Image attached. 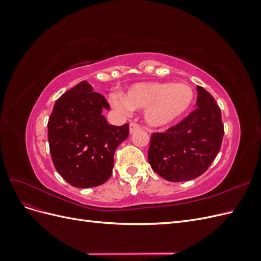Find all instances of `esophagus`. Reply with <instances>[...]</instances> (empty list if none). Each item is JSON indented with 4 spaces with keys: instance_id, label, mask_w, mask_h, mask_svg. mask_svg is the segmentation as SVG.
<instances>
[{
    "instance_id": "1",
    "label": "esophagus",
    "mask_w": 261,
    "mask_h": 261,
    "mask_svg": "<svg viewBox=\"0 0 261 261\" xmlns=\"http://www.w3.org/2000/svg\"><path fill=\"white\" fill-rule=\"evenodd\" d=\"M139 128H140V125L137 124V123L132 122V123L129 124V132H130V134L134 133L135 130H137V129H139Z\"/></svg>"
}]
</instances>
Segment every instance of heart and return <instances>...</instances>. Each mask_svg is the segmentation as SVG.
<instances>
[{
    "label": "heart",
    "mask_w": 261,
    "mask_h": 261,
    "mask_svg": "<svg viewBox=\"0 0 261 261\" xmlns=\"http://www.w3.org/2000/svg\"><path fill=\"white\" fill-rule=\"evenodd\" d=\"M194 98V90L186 84L139 83L130 86L124 97L112 93L110 101L114 109L124 114L146 109V122L160 127L184 115L192 107Z\"/></svg>",
    "instance_id": "1"
}]
</instances>
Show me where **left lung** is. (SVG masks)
Wrapping results in <instances>:
<instances>
[{
	"instance_id": "left-lung-1",
	"label": "left lung",
	"mask_w": 261,
	"mask_h": 261,
	"mask_svg": "<svg viewBox=\"0 0 261 261\" xmlns=\"http://www.w3.org/2000/svg\"><path fill=\"white\" fill-rule=\"evenodd\" d=\"M197 109L164 133H153L148 161L170 181H185L208 170L221 149L224 127L221 110L211 94L197 86Z\"/></svg>"
}]
</instances>
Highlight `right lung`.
I'll use <instances>...</instances> for the list:
<instances>
[{
	"label": "right lung",
	"instance_id": "add662e5",
	"mask_svg": "<svg viewBox=\"0 0 261 261\" xmlns=\"http://www.w3.org/2000/svg\"><path fill=\"white\" fill-rule=\"evenodd\" d=\"M103 109H110L106 98L84 81L62 94L49 117L53 164L74 187L106 183L112 174L115 150L128 137L129 125H110Z\"/></svg>",
	"mask_w": 261,
	"mask_h": 261
}]
</instances>
